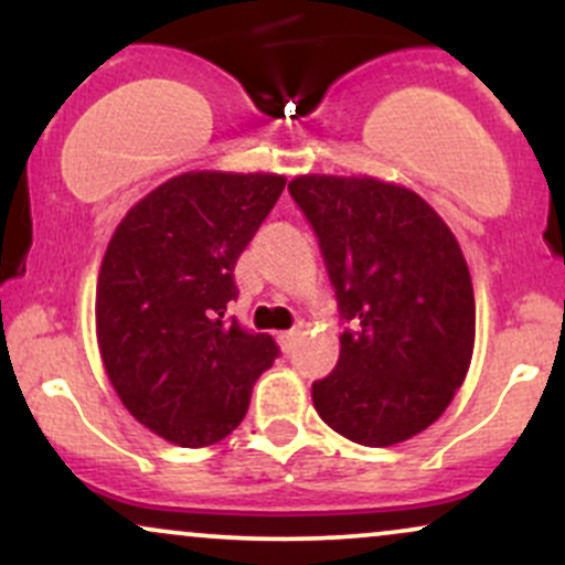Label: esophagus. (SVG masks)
<instances>
[{"label": "esophagus", "instance_id": "34e87169", "mask_svg": "<svg viewBox=\"0 0 565 565\" xmlns=\"http://www.w3.org/2000/svg\"><path fill=\"white\" fill-rule=\"evenodd\" d=\"M300 340V329H289V332H281L278 334V342H281L284 350H291L295 348V342Z\"/></svg>", "mask_w": 565, "mask_h": 565}]
</instances>
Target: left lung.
Returning <instances> with one entry per match:
<instances>
[{"label": "left lung", "mask_w": 565, "mask_h": 565, "mask_svg": "<svg viewBox=\"0 0 565 565\" xmlns=\"http://www.w3.org/2000/svg\"><path fill=\"white\" fill-rule=\"evenodd\" d=\"M289 193L319 238L342 321L340 361L313 382V406L361 446L430 427L470 369L476 297L462 249L408 188L302 174Z\"/></svg>", "instance_id": "1"}]
</instances>
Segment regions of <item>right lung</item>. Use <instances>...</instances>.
<instances>
[{"mask_svg": "<svg viewBox=\"0 0 565 565\" xmlns=\"http://www.w3.org/2000/svg\"><path fill=\"white\" fill-rule=\"evenodd\" d=\"M281 174L185 172L127 212L97 276L103 366L140 425L178 446L236 430L252 387L278 359L270 334L225 310L238 255L274 210Z\"/></svg>", "mask_w": 565, "mask_h": 565, "instance_id": "1", "label": "right lung"}]
</instances>
